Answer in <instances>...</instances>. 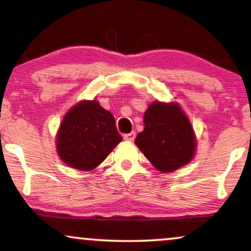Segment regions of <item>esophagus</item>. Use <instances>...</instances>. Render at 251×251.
I'll use <instances>...</instances> for the list:
<instances>
[{"label":"esophagus","mask_w":251,"mask_h":251,"mask_svg":"<svg viewBox=\"0 0 251 251\" xmlns=\"http://www.w3.org/2000/svg\"><path fill=\"white\" fill-rule=\"evenodd\" d=\"M134 138H135V132H131V133L124 135V139H125L126 142H133Z\"/></svg>","instance_id":"esophagus-1"}]
</instances>
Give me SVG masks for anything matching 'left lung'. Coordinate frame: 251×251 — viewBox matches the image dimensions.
Here are the masks:
<instances>
[{
    "mask_svg": "<svg viewBox=\"0 0 251 251\" xmlns=\"http://www.w3.org/2000/svg\"><path fill=\"white\" fill-rule=\"evenodd\" d=\"M134 143L160 172L183 168L191 162L197 148L194 127L177 102H152Z\"/></svg>",
    "mask_w": 251,
    "mask_h": 251,
    "instance_id": "1",
    "label": "left lung"
}]
</instances>
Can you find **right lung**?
I'll use <instances>...</instances> for the list:
<instances>
[{
  "label": "right lung",
  "mask_w": 251,
  "mask_h": 251,
  "mask_svg": "<svg viewBox=\"0 0 251 251\" xmlns=\"http://www.w3.org/2000/svg\"><path fill=\"white\" fill-rule=\"evenodd\" d=\"M122 140L113 114L97 100H82L63 117L56 134V151L71 168L91 171Z\"/></svg>",
  "instance_id": "right-lung-1"
}]
</instances>
